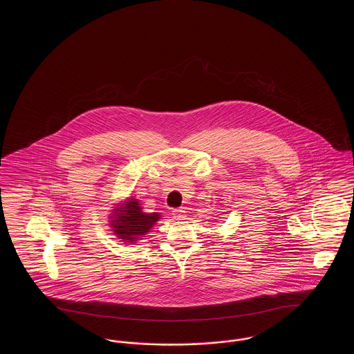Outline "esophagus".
Returning a JSON list of instances; mask_svg holds the SVG:
<instances>
[{
  "mask_svg": "<svg viewBox=\"0 0 354 354\" xmlns=\"http://www.w3.org/2000/svg\"><path fill=\"white\" fill-rule=\"evenodd\" d=\"M172 215H174V218L176 220H185V208H176V209H174V211H172Z\"/></svg>",
  "mask_w": 354,
  "mask_h": 354,
  "instance_id": "34e87169",
  "label": "esophagus"
}]
</instances>
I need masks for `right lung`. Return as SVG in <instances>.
<instances>
[{"label":"right lung","mask_w":354,"mask_h":354,"mask_svg":"<svg viewBox=\"0 0 354 354\" xmlns=\"http://www.w3.org/2000/svg\"><path fill=\"white\" fill-rule=\"evenodd\" d=\"M159 219V214H146L136 199H130L123 207L117 209L113 220H110L114 232L129 243L135 241L142 235H146L151 230L155 221Z\"/></svg>","instance_id":"1"}]
</instances>
